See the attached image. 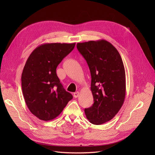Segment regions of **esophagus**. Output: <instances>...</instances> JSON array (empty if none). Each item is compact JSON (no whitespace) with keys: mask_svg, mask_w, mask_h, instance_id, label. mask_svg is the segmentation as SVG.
Here are the masks:
<instances>
[{"mask_svg":"<svg viewBox=\"0 0 155 155\" xmlns=\"http://www.w3.org/2000/svg\"><path fill=\"white\" fill-rule=\"evenodd\" d=\"M79 92H76L74 93V97L75 98L78 97L79 96Z\"/></svg>","mask_w":155,"mask_h":155,"instance_id":"1","label":"esophagus"}]
</instances>
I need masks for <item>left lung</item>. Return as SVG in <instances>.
<instances>
[{
    "label": "left lung",
    "mask_w": 155,
    "mask_h": 155,
    "mask_svg": "<svg viewBox=\"0 0 155 155\" xmlns=\"http://www.w3.org/2000/svg\"><path fill=\"white\" fill-rule=\"evenodd\" d=\"M77 48L85 59L91 74L94 104L85 109L91 124L100 125L112 120L125 97V72L121 56L109 42L101 39L78 43Z\"/></svg>",
    "instance_id": "obj_1"
}]
</instances>
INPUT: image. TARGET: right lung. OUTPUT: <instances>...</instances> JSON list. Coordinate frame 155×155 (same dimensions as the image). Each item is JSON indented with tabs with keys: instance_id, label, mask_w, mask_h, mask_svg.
Listing matches in <instances>:
<instances>
[{
	"instance_id": "right-lung-1",
	"label": "right lung",
	"mask_w": 155,
	"mask_h": 155,
	"mask_svg": "<svg viewBox=\"0 0 155 155\" xmlns=\"http://www.w3.org/2000/svg\"><path fill=\"white\" fill-rule=\"evenodd\" d=\"M75 45H41L26 61L21 76L23 96L30 111L41 120L55 118L72 99V95L60 83L56 68Z\"/></svg>"
}]
</instances>
